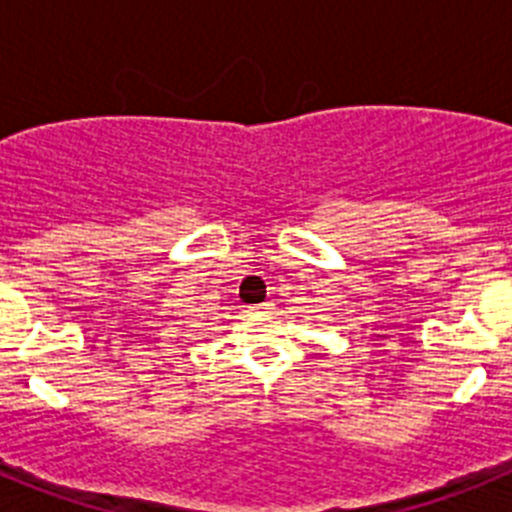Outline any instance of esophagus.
<instances>
[{
	"instance_id": "obj_1",
	"label": "esophagus",
	"mask_w": 512,
	"mask_h": 512,
	"mask_svg": "<svg viewBox=\"0 0 512 512\" xmlns=\"http://www.w3.org/2000/svg\"><path fill=\"white\" fill-rule=\"evenodd\" d=\"M256 310H259V312H271V310H274V302H264V305H259V307H256Z\"/></svg>"
}]
</instances>
